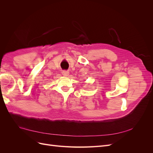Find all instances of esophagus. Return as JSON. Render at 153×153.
Segmentation results:
<instances>
[{"instance_id": "obj_1", "label": "esophagus", "mask_w": 153, "mask_h": 153, "mask_svg": "<svg viewBox=\"0 0 153 153\" xmlns=\"http://www.w3.org/2000/svg\"><path fill=\"white\" fill-rule=\"evenodd\" d=\"M62 75L65 76H68V75H69V71H66V70H63V71H62Z\"/></svg>"}]
</instances>
